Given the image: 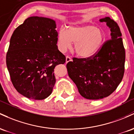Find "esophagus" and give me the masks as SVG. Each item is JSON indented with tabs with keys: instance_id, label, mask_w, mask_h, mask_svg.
Instances as JSON below:
<instances>
[{
	"instance_id": "1",
	"label": "esophagus",
	"mask_w": 134,
	"mask_h": 134,
	"mask_svg": "<svg viewBox=\"0 0 134 134\" xmlns=\"http://www.w3.org/2000/svg\"><path fill=\"white\" fill-rule=\"evenodd\" d=\"M71 61V58H70V56H68V55H67V56H66V63H68L70 62V61Z\"/></svg>"
}]
</instances>
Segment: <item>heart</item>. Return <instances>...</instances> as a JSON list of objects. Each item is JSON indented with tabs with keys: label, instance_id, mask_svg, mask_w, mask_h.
Here are the masks:
<instances>
[{
	"label": "heart",
	"instance_id": "1",
	"mask_svg": "<svg viewBox=\"0 0 134 134\" xmlns=\"http://www.w3.org/2000/svg\"><path fill=\"white\" fill-rule=\"evenodd\" d=\"M104 40L100 28L92 25L71 26L66 30H61L58 37V46L65 52L74 43L75 53L82 58H88L97 52Z\"/></svg>",
	"mask_w": 134,
	"mask_h": 134
}]
</instances>
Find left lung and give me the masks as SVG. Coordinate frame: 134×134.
Wrapping results in <instances>:
<instances>
[{
    "label": "left lung",
    "instance_id": "1",
    "mask_svg": "<svg viewBox=\"0 0 134 134\" xmlns=\"http://www.w3.org/2000/svg\"><path fill=\"white\" fill-rule=\"evenodd\" d=\"M110 28L108 40L94 54L86 58H73L67 63L70 78L79 93L87 99L106 97L116 89L124 77L125 51L118 24L109 17L100 19Z\"/></svg>",
    "mask_w": 134,
    "mask_h": 134
}]
</instances>
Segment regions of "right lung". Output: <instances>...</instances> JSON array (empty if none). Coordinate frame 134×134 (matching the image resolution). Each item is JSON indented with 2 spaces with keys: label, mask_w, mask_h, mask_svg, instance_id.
Returning a JSON list of instances; mask_svg holds the SVG:
<instances>
[{
  "label": "right lung",
  "mask_w": 134,
  "mask_h": 134,
  "mask_svg": "<svg viewBox=\"0 0 134 134\" xmlns=\"http://www.w3.org/2000/svg\"><path fill=\"white\" fill-rule=\"evenodd\" d=\"M53 19L31 16L14 31L6 55L13 86L27 98L42 100L55 83V67L66 57L58 50V34Z\"/></svg>",
  "instance_id": "obj_1"
}]
</instances>
